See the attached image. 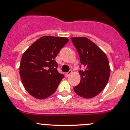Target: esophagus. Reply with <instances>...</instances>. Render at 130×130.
<instances>
[{
  "label": "esophagus",
  "mask_w": 130,
  "mask_h": 130,
  "mask_svg": "<svg viewBox=\"0 0 130 130\" xmlns=\"http://www.w3.org/2000/svg\"><path fill=\"white\" fill-rule=\"evenodd\" d=\"M72 73V70H70L69 72H68L67 73H66V74H65V76L67 77H68V76H70V74Z\"/></svg>",
  "instance_id": "esophagus-1"
}]
</instances>
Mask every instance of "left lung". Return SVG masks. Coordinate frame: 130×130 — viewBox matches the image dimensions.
Wrapping results in <instances>:
<instances>
[{
    "label": "left lung",
    "instance_id": "obj_1",
    "mask_svg": "<svg viewBox=\"0 0 130 130\" xmlns=\"http://www.w3.org/2000/svg\"><path fill=\"white\" fill-rule=\"evenodd\" d=\"M71 40L79 54L81 64L85 68L79 71L80 83L73 89L79 96L92 98L104 89L109 81L110 68L107 57L88 38L73 37Z\"/></svg>",
    "mask_w": 130,
    "mask_h": 130
}]
</instances>
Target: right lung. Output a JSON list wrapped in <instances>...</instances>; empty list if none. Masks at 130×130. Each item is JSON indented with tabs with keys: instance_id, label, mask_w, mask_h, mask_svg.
<instances>
[{
	"instance_id": "right-lung-1",
	"label": "right lung",
	"mask_w": 130,
	"mask_h": 130,
	"mask_svg": "<svg viewBox=\"0 0 130 130\" xmlns=\"http://www.w3.org/2000/svg\"><path fill=\"white\" fill-rule=\"evenodd\" d=\"M68 42L65 37L42 36L23 54L20 75L26 90L34 98L45 99L56 91L64 75L57 71L55 58Z\"/></svg>"
}]
</instances>
